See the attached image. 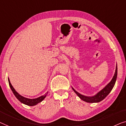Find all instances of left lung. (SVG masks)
I'll list each match as a JSON object with an SVG mask.
<instances>
[{
	"label": "left lung",
	"mask_w": 126,
	"mask_h": 126,
	"mask_svg": "<svg viewBox=\"0 0 126 126\" xmlns=\"http://www.w3.org/2000/svg\"><path fill=\"white\" fill-rule=\"evenodd\" d=\"M117 74H118V68H117V65L116 67V70L115 72L114 76L113 77L112 80H111L109 84L106 86L105 87L99 92L98 94H96V95H94L93 96H87L83 95L78 93L77 91H75V90L72 88L74 91L77 94V95L80 98L81 100H83L84 102H88V103H98L102 101V100L106 98L108 95L110 93L111 91V90L114 87L115 84V81L116 80L117 78Z\"/></svg>",
	"instance_id": "left-lung-1"
}]
</instances>
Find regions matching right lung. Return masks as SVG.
I'll list each match as a JSON object with an SVG mask.
<instances>
[{"label":"right lung","instance_id":"obj_1","mask_svg":"<svg viewBox=\"0 0 126 126\" xmlns=\"http://www.w3.org/2000/svg\"><path fill=\"white\" fill-rule=\"evenodd\" d=\"M8 83H9V85H10L11 89L12 91L13 92L14 94L16 96V98L18 99V100L20 101L21 103H23L24 104H26V105H27V106H33L36 105V104L39 103L41 102L42 101L46 98V95H47V93H48V92H47V93L43 95V96L39 97V98H38L28 99V98H24V97L21 96L20 94H19L15 91V90L13 86H12V84H11L10 79L8 78Z\"/></svg>","mask_w":126,"mask_h":126}]
</instances>
